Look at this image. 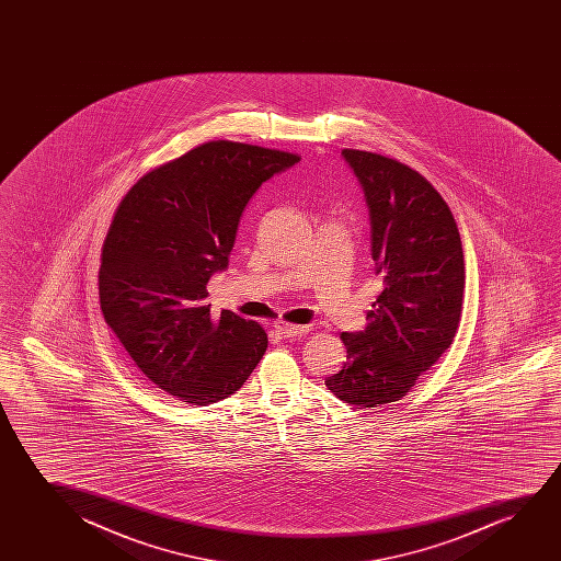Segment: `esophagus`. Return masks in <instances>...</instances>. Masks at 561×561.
Listing matches in <instances>:
<instances>
[{
	"label": "esophagus",
	"instance_id": "obj_1",
	"mask_svg": "<svg viewBox=\"0 0 561 561\" xmlns=\"http://www.w3.org/2000/svg\"><path fill=\"white\" fill-rule=\"evenodd\" d=\"M274 330L282 335V337H300V335H307L308 325H295V323H287L284 320H277L274 322Z\"/></svg>",
	"mask_w": 561,
	"mask_h": 561
}]
</instances>
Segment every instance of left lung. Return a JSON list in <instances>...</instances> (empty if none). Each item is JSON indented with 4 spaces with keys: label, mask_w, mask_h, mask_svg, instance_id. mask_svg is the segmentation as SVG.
<instances>
[{
    "label": "left lung",
    "mask_w": 561,
    "mask_h": 561,
    "mask_svg": "<svg viewBox=\"0 0 561 561\" xmlns=\"http://www.w3.org/2000/svg\"><path fill=\"white\" fill-rule=\"evenodd\" d=\"M343 157L364 190L383 291L366 330L341 333L346 362L325 387L348 404L376 408L407 397L453 345L466 266L453 213L420 172L369 151L343 149Z\"/></svg>",
    "instance_id": "1"
}]
</instances>
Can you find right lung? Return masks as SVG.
<instances>
[{
  "instance_id": "add662e5",
  "label": "right lung",
  "mask_w": 561,
  "mask_h": 561,
  "mask_svg": "<svg viewBox=\"0 0 561 561\" xmlns=\"http://www.w3.org/2000/svg\"><path fill=\"white\" fill-rule=\"evenodd\" d=\"M299 154L208 141L151 170L116 208L101 251L100 302L108 328L162 391L207 407L243 387L268 335L207 302L228 268L247 203Z\"/></svg>"
}]
</instances>
